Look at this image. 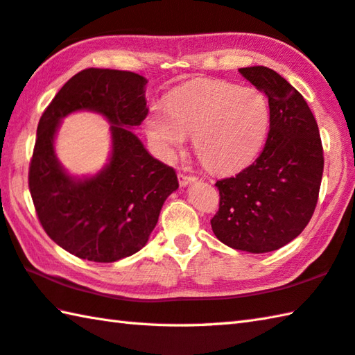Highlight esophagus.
Masks as SVG:
<instances>
[{
	"label": "esophagus",
	"instance_id": "esophagus-1",
	"mask_svg": "<svg viewBox=\"0 0 355 355\" xmlns=\"http://www.w3.org/2000/svg\"><path fill=\"white\" fill-rule=\"evenodd\" d=\"M196 180H197L196 175H188V173H183V172L178 173V182H180V184H182V186H186V184H189V183H194Z\"/></svg>",
	"mask_w": 355,
	"mask_h": 355
}]
</instances>
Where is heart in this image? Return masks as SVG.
<instances>
[{
  "mask_svg": "<svg viewBox=\"0 0 355 355\" xmlns=\"http://www.w3.org/2000/svg\"><path fill=\"white\" fill-rule=\"evenodd\" d=\"M147 127L163 157L182 150L189 135L206 169L233 173L261 152L270 128V105L257 89L200 79L173 93L167 110L157 107Z\"/></svg>",
  "mask_w": 355,
  "mask_h": 355,
  "instance_id": "1",
  "label": "heart"
}]
</instances>
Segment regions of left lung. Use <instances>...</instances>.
I'll return each mask as SVG.
<instances>
[{
  "mask_svg": "<svg viewBox=\"0 0 355 355\" xmlns=\"http://www.w3.org/2000/svg\"><path fill=\"white\" fill-rule=\"evenodd\" d=\"M268 98L270 128L254 163L217 180L218 211L211 218L217 239L234 250L267 253L292 242L317 208L324 157L307 102L276 71L241 68Z\"/></svg>",
  "mask_w": 355,
  "mask_h": 355,
  "instance_id": "obj_1",
  "label": "left lung"
}]
</instances>
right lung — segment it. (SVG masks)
Here are the masks:
<instances>
[{"instance_id":"add662e5","label":"right lung","mask_w":355,"mask_h":355,"mask_svg":"<svg viewBox=\"0 0 355 355\" xmlns=\"http://www.w3.org/2000/svg\"><path fill=\"white\" fill-rule=\"evenodd\" d=\"M146 79L119 69L87 68L60 88L43 112L29 164V192L38 222L59 247L80 259L114 262L144 247L164 200L178 188L173 167L153 158L130 132L146 119ZM76 110L110 120L111 164L76 182L53 155L58 121Z\"/></svg>"}]
</instances>
